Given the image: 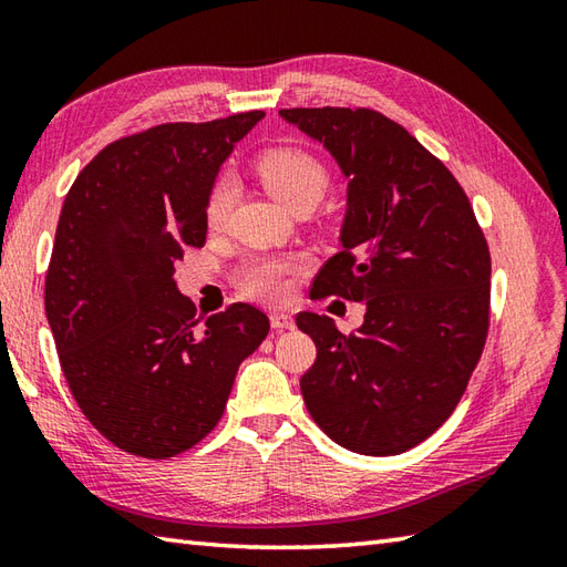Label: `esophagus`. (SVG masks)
Returning a JSON list of instances; mask_svg holds the SVG:
<instances>
[{
  "mask_svg": "<svg viewBox=\"0 0 567 567\" xmlns=\"http://www.w3.org/2000/svg\"><path fill=\"white\" fill-rule=\"evenodd\" d=\"M270 323H272V329L285 331V329H292L295 327V317L290 315V311H272Z\"/></svg>",
  "mask_w": 567,
  "mask_h": 567,
  "instance_id": "1",
  "label": "esophagus"
}]
</instances>
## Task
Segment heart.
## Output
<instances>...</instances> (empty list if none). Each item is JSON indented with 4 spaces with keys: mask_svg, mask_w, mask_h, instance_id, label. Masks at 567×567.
<instances>
[{
    "mask_svg": "<svg viewBox=\"0 0 567 567\" xmlns=\"http://www.w3.org/2000/svg\"><path fill=\"white\" fill-rule=\"evenodd\" d=\"M256 173L260 177L262 187L268 189V195L275 197L287 209L302 207V204H315L323 197V192L329 187V175L323 171V165L305 151L297 148H272L265 151L258 163ZM236 195L234 179L224 175L216 179V185L209 192L207 199V219L212 226H219ZM292 262L282 258H252L244 272H240V287L244 292L262 299H282L290 287Z\"/></svg>",
    "mask_w": 567,
    "mask_h": 567,
    "instance_id": "heart-1",
    "label": "heart"
}]
</instances>
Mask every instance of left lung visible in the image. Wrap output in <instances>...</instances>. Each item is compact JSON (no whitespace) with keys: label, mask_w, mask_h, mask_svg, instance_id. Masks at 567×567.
<instances>
[{"label":"left lung","mask_w":567,"mask_h":567,"mask_svg":"<svg viewBox=\"0 0 567 567\" xmlns=\"http://www.w3.org/2000/svg\"><path fill=\"white\" fill-rule=\"evenodd\" d=\"M321 143L346 187L341 250L315 287L365 302L343 336L302 311L317 346L299 382L311 419L360 455H396L429 439L467 388L489 319V250L463 187L406 128L372 110H282Z\"/></svg>","instance_id":"obj_1"}]
</instances>
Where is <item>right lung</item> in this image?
Wrapping results in <instances>:
<instances>
[{
  "label": "right lung",
  "mask_w": 567,
  "mask_h": 567,
  "mask_svg": "<svg viewBox=\"0 0 567 567\" xmlns=\"http://www.w3.org/2000/svg\"><path fill=\"white\" fill-rule=\"evenodd\" d=\"M265 114L163 124L110 143L72 183L45 275V317L82 414L118 449L173 457L221 419L270 321L250 305L197 319L175 265L207 240L224 161Z\"/></svg>",
  "instance_id": "right-lung-1"
}]
</instances>
